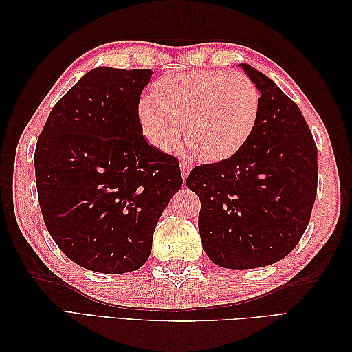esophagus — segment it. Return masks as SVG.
Returning a JSON list of instances; mask_svg holds the SVG:
<instances>
[{"label": "esophagus", "mask_w": 352, "mask_h": 352, "mask_svg": "<svg viewBox=\"0 0 352 352\" xmlns=\"http://www.w3.org/2000/svg\"><path fill=\"white\" fill-rule=\"evenodd\" d=\"M180 168H182V177H183V180H186V178H188V175H189L190 169H192V164H190L189 162H182Z\"/></svg>", "instance_id": "esophagus-1"}]
</instances>
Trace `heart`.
Wrapping results in <instances>:
<instances>
[{
    "label": "heart",
    "mask_w": 352,
    "mask_h": 352,
    "mask_svg": "<svg viewBox=\"0 0 352 352\" xmlns=\"http://www.w3.org/2000/svg\"><path fill=\"white\" fill-rule=\"evenodd\" d=\"M260 92L245 74L195 71L168 76L138 107L145 138L162 153L186 139L207 162H221L248 144L260 118Z\"/></svg>",
    "instance_id": "obj_1"
}]
</instances>
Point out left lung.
<instances>
[{
	"instance_id": "1",
	"label": "left lung",
	"mask_w": 352,
	"mask_h": 352,
	"mask_svg": "<svg viewBox=\"0 0 352 352\" xmlns=\"http://www.w3.org/2000/svg\"><path fill=\"white\" fill-rule=\"evenodd\" d=\"M260 91L256 131L241 151L193 168L186 180L201 199L198 228L214 265L254 269L280 261L309 226L318 189V149L300 107L252 66Z\"/></svg>"
}]
</instances>
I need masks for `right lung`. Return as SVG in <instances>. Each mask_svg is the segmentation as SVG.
<instances>
[{
	"label": "right lung",
	"mask_w": 352,
	"mask_h": 352,
	"mask_svg": "<svg viewBox=\"0 0 352 352\" xmlns=\"http://www.w3.org/2000/svg\"><path fill=\"white\" fill-rule=\"evenodd\" d=\"M151 69L98 66L52 107L34 153L45 226L74 263L102 274L146 263L153 234L183 178L139 122Z\"/></svg>",
	"instance_id": "add662e5"
}]
</instances>
